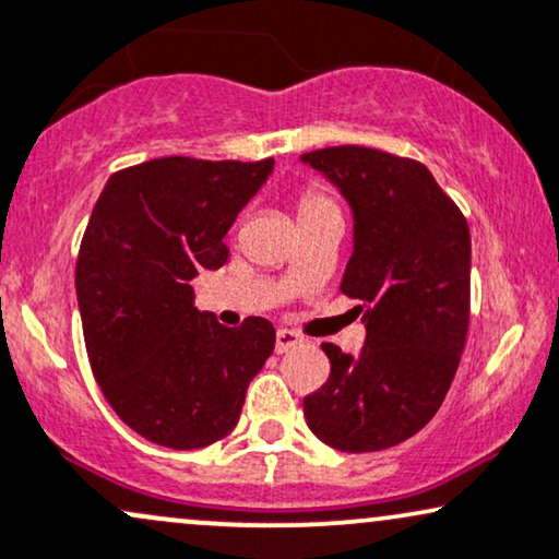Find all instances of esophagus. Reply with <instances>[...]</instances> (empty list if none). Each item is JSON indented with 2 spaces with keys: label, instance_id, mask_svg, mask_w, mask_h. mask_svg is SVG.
Masks as SVG:
<instances>
[{
  "label": "esophagus",
  "instance_id": "34e87169",
  "mask_svg": "<svg viewBox=\"0 0 559 559\" xmlns=\"http://www.w3.org/2000/svg\"><path fill=\"white\" fill-rule=\"evenodd\" d=\"M301 343H304V337L299 335V332L286 330V328H281L278 332H275V353H288Z\"/></svg>",
  "mask_w": 559,
  "mask_h": 559
}]
</instances>
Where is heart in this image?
<instances>
[{
  "label": "heart",
  "instance_id": "b5f03b06",
  "mask_svg": "<svg viewBox=\"0 0 559 559\" xmlns=\"http://www.w3.org/2000/svg\"><path fill=\"white\" fill-rule=\"evenodd\" d=\"M296 209H299V218H301V216L320 214V211L335 209V203L330 201L328 193H324L322 188H317V186H304V188L299 190V198H296Z\"/></svg>",
  "mask_w": 559,
  "mask_h": 559
}]
</instances>
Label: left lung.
I'll return each instance as SVG.
<instances>
[{"mask_svg":"<svg viewBox=\"0 0 559 559\" xmlns=\"http://www.w3.org/2000/svg\"><path fill=\"white\" fill-rule=\"evenodd\" d=\"M348 198L356 245L341 292L366 307L353 358L322 343L330 379L304 418L332 449L364 454L426 428L447 397L469 330V224L418 159L341 144L301 154Z\"/></svg>","mask_w":559,"mask_h":559,"instance_id":"1","label":"left lung"}]
</instances>
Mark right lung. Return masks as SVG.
<instances>
[{"mask_svg": "<svg viewBox=\"0 0 559 559\" xmlns=\"http://www.w3.org/2000/svg\"><path fill=\"white\" fill-rule=\"evenodd\" d=\"M273 165L150 159L112 173L92 209L74 273L84 345L105 400L146 441L188 451L229 436L273 353L265 317L224 328L190 286L227 263L224 235Z\"/></svg>", "mask_w": 559, "mask_h": 559, "instance_id": "1", "label": "right lung"}]
</instances>
